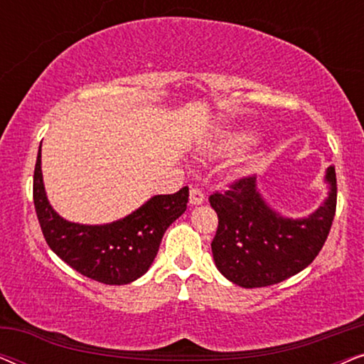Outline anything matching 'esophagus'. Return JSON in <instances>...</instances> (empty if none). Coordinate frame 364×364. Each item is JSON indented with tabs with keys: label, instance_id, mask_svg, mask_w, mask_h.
Masks as SVG:
<instances>
[{
	"label": "esophagus",
	"instance_id": "esophagus-1",
	"mask_svg": "<svg viewBox=\"0 0 364 364\" xmlns=\"http://www.w3.org/2000/svg\"><path fill=\"white\" fill-rule=\"evenodd\" d=\"M191 203L192 205H200V203H203V200H205V193L202 192V188L198 187H192L191 188Z\"/></svg>",
	"mask_w": 364,
	"mask_h": 364
}]
</instances>
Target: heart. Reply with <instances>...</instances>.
<instances>
[{
    "label": "heart",
    "mask_w": 364,
    "mask_h": 364,
    "mask_svg": "<svg viewBox=\"0 0 364 364\" xmlns=\"http://www.w3.org/2000/svg\"><path fill=\"white\" fill-rule=\"evenodd\" d=\"M247 141H248L247 136H230V139H228V146L237 147V146H240V144L247 142Z\"/></svg>",
    "instance_id": "b5f03b06"
}]
</instances>
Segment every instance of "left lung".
<instances>
[{"instance_id": "left-lung-1", "label": "left lung", "mask_w": 364, "mask_h": 364, "mask_svg": "<svg viewBox=\"0 0 364 364\" xmlns=\"http://www.w3.org/2000/svg\"><path fill=\"white\" fill-rule=\"evenodd\" d=\"M328 198L306 218H285L257 191V178H237L208 202L218 215L212 240L218 272L243 288H260L296 275L325 245L336 212V173L328 167Z\"/></svg>"}]
</instances>
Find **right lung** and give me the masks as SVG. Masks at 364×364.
<instances>
[{
    "label": "right lung",
    "mask_w": 364,
    "mask_h": 364,
    "mask_svg": "<svg viewBox=\"0 0 364 364\" xmlns=\"http://www.w3.org/2000/svg\"><path fill=\"white\" fill-rule=\"evenodd\" d=\"M33 200L49 248L69 267L106 285H127L149 270L162 237L186 212L188 187L156 196L131 215L106 225H81L59 217L49 205L41 172V147L34 167Z\"/></svg>",
    "instance_id": "obj_1"
}]
</instances>
